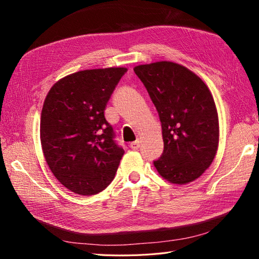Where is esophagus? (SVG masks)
<instances>
[{"label": "esophagus", "instance_id": "esophagus-1", "mask_svg": "<svg viewBox=\"0 0 259 259\" xmlns=\"http://www.w3.org/2000/svg\"><path fill=\"white\" fill-rule=\"evenodd\" d=\"M139 147H140V141L139 140H136V141L131 142V144H130V148L133 150H138Z\"/></svg>", "mask_w": 259, "mask_h": 259}]
</instances>
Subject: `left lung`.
Segmentation results:
<instances>
[{"instance_id": "obj_1", "label": "left lung", "mask_w": 259, "mask_h": 259, "mask_svg": "<svg viewBox=\"0 0 259 259\" xmlns=\"http://www.w3.org/2000/svg\"><path fill=\"white\" fill-rule=\"evenodd\" d=\"M134 71L161 122L163 151L153 164L170 183L194 181L210 166L218 148V114L210 91L199 76L174 62L138 65Z\"/></svg>"}]
</instances>
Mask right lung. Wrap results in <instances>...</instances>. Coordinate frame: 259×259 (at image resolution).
<instances>
[{
	"label": "right lung",
	"instance_id": "right-lung-1",
	"mask_svg": "<svg viewBox=\"0 0 259 259\" xmlns=\"http://www.w3.org/2000/svg\"><path fill=\"white\" fill-rule=\"evenodd\" d=\"M125 68L79 71L58 81L43 103L41 144L47 163L65 188L97 195L111 184L123 156L104 117Z\"/></svg>",
	"mask_w": 259,
	"mask_h": 259
}]
</instances>
